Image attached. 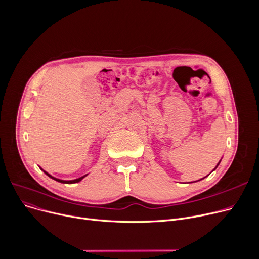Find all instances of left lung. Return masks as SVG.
<instances>
[{
    "instance_id": "obj_1",
    "label": "left lung",
    "mask_w": 259,
    "mask_h": 259,
    "mask_svg": "<svg viewBox=\"0 0 259 259\" xmlns=\"http://www.w3.org/2000/svg\"><path fill=\"white\" fill-rule=\"evenodd\" d=\"M221 160H222V159H221ZM221 160H220V162H221ZM220 162H219V164H217V166H216V167H215V168L213 169V171H214V170H215V169H216L217 167H219V165H220ZM201 180H202V179H201ZM199 181H200V180H199Z\"/></svg>"
}]
</instances>
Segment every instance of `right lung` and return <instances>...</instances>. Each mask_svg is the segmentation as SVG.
Masks as SVG:
<instances>
[{
    "instance_id": "obj_1",
    "label": "right lung",
    "mask_w": 259,
    "mask_h": 259,
    "mask_svg": "<svg viewBox=\"0 0 259 259\" xmlns=\"http://www.w3.org/2000/svg\"><path fill=\"white\" fill-rule=\"evenodd\" d=\"M39 169H42V168H39ZM43 170V169H42ZM44 171V170H43ZM44 173L46 174V175H48L50 179H52V180H54V181H57V182H59V183H62V184H75V183H78V182H80L81 180H83L85 176H87L88 174H86V175H84V176H80V178H78V179H76V180H72V181H64V180H60V179H57V178H53L52 175H50L48 172H46V171H44Z\"/></svg>"
}]
</instances>
